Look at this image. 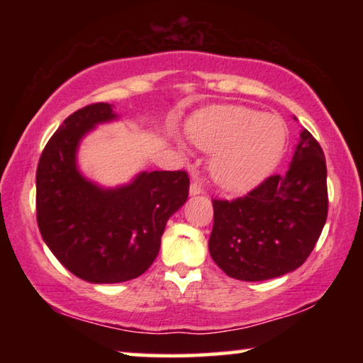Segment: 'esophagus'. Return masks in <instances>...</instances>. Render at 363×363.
<instances>
[{
	"mask_svg": "<svg viewBox=\"0 0 363 363\" xmlns=\"http://www.w3.org/2000/svg\"><path fill=\"white\" fill-rule=\"evenodd\" d=\"M201 192H203V186H201V182L200 181H196V179H194L192 182H190V189H189V194L190 195H200Z\"/></svg>",
	"mask_w": 363,
	"mask_h": 363,
	"instance_id": "esophagus-1",
	"label": "esophagus"
}]
</instances>
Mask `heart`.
Returning a JSON list of instances; mask_svg holds the SVG:
<instances>
[{
  "mask_svg": "<svg viewBox=\"0 0 363 363\" xmlns=\"http://www.w3.org/2000/svg\"><path fill=\"white\" fill-rule=\"evenodd\" d=\"M196 147L214 152L213 179L229 192H248L277 167L286 144V126L279 116L238 106L201 110L189 123Z\"/></svg>",
  "mask_w": 363,
  "mask_h": 363,
  "instance_id": "obj_1",
  "label": "heart"
}]
</instances>
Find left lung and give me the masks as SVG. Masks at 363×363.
Returning a JSON list of instances; mask_svg holds the SVG:
<instances>
[{
	"instance_id": "left-lung-1",
	"label": "left lung",
	"mask_w": 363,
	"mask_h": 363,
	"mask_svg": "<svg viewBox=\"0 0 363 363\" xmlns=\"http://www.w3.org/2000/svg\"><path fill=\"white\" fill-rule=\"evenodd\" d=\"M213 210L208 247L229 277L261 281L303 266L328 214L320 144L303 130L285 174L267 177L240 199L213 200Z\"/></svg>"
}]
</instances>
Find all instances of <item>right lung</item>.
I'll return each mask as SVG.
<instances>
[{
  "label": "right lung",
  "instance_id": "obj_1",
  "mask_svg": "<svg viewBox=\"0 0 363 363\" xmlns=\"http://www.w3.org/2000/svg\"><path fill=\"white\" fill-rule=\"evenodd\" d=\"M118 118L97 102L65 118L36 169V220L52 255L91 284H120L143 275L160 251L168 219L186 203V171H143L106 189L86 179L77 152L86 133Z\"/></svg>",
  "mask_w": 363,
  "mask_h": 363
}]
</instances>
